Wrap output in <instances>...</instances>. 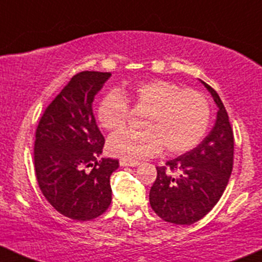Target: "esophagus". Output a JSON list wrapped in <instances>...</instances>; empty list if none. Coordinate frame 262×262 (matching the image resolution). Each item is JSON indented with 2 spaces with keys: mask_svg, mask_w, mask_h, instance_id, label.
Masks as SVG:
<instances>
[{
  "mask_svg": "<svg viewBox=\"0 0 262 262\" xmlns=\"http://www.w3.org/2000/svg\"><path fill=\"white\" fill-rule=\"evenodd\" d=\"M119 165L123 167H127V166L135 167V166H138V165H140V162L139 161H130V160H127V159H121V160H119Z\"/></svg>",
  "mask_w": 262,
  "mask_h": 262,
  "instance_id": "34e87169",
  "label": "esophagus"
}]
</instances>
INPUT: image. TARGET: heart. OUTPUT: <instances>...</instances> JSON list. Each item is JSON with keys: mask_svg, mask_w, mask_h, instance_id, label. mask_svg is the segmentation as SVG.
I'll list each match as a JSON object with an SVG mask.
<instances>
[{"mask_svg": "<svg viewBox=\"0 0 262 262\" xmlns=\"http://www.w3.org/2000/svg\"><path fill=\"white\" fill-rule=\"evenodd\" d=\"M128 101L137 110L146 111L141 122L144 130L123 129L111 135L107 140L111 155L138 161L158 154L162 146L167 154H183L193 149L208 129L210 108L202 93L165 80L106 93L97 107L101 127L122 128L128 119Z\"/></svg>", "mask_w": 262, "mask_h": 262, "instance_id": "1", "label": "heart"}]
</instances>
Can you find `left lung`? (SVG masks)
I'll return each instance as SVG.
<instances>
[{
    "mask_svg": "<svg viewBox=\"0 0 262 262\" xmlns=\"http://www.w3.org/2000/svg\"><path fill=\"white\" fill-rule=\"evenodd\" d=\"M204 87L218 107L212 130L191 151L156 167L158 176L149 193L150 206L165 222L189 225L212 210L223 194L233 170L234 135L229 117L218 93ZM180 171L173 178L171 170Z\"/></svg>",
    "mask_w": 262,
    "mask_h": 262,
    "instance_id": "8db88e82",
    "label": "left lung"
}]
</instances>
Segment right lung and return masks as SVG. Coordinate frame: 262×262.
Instances as JSON below:
<instances>
[{"instance_id":"obj_1","label":"right lung","mask_w":262,"mask_h":262,"mask_svg":"<svg viewBox=\"0 0 262 262\" xmlns=\"http://www.w3.org/2000/svg\"><path fill=\"white\" fill-rule=\"evenodd\" d=\"M110 77L98 71L73 76L47 107L35 133L34 167L41 193L75 221L97 218L112 201L110 177L119 162L98 160L104 138L92 112L93 98Z\"/></svg>"}]
</instances>
